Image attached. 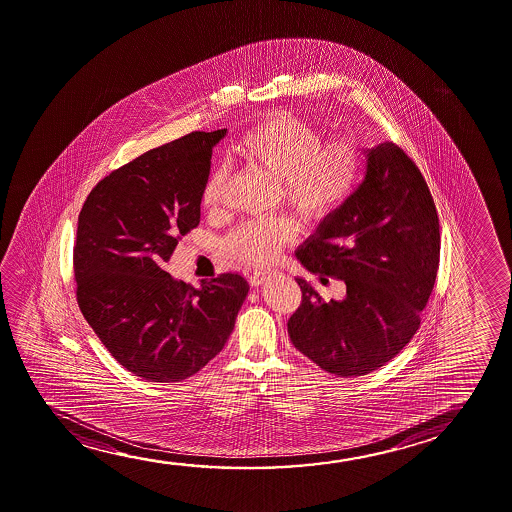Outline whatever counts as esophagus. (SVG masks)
<instances>
[{"label": "esophagus", "instance_id": "esophagus-1", "mask_svg": "<svg viewBox=\"0 0 512 512\" xmlns=\"http://www.w3.org/2000/svg\"><path fill=\"white\" fill-rule=\"evenodd\" d=\"M272 272H268V270H260V272H254L249 277V282H251L252 288H258V286H263V284H267L270 279H272Z\"/></svg>", "mask_w": 512, "mask_h": 512}]
</instances>
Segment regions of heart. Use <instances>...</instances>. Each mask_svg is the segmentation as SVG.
<instances>
[{"label":"heart","instance_id":"1","mask_svg":"<svg viewBox=\"0 0 512 512\" xmlns=\"http://www.w3.org/2000/svg\"><path fill=\"white\" fill-rule=\"evenodd\" d=\"M237 158L252 170L281 180L282 198L305 219L332 216L351 198L361 177L360 152L349 140L324 144L321 130L289 112L263 117L235 145ZM226 175L216 170L205 180L202 205L216 214L223 209ZM296 235L289 217L245 224L228 238V251L249 265H268L282 245Z\"/></svg>","mask_w":512,"mask_h":512}]
</instances>
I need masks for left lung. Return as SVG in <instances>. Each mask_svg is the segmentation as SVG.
<instances>
[{"label":"left lung","instance_id":"obj_1","mask_svg":"<svg viewBox=\"0 0 512 512\" xmlns=\"http://www.w3.org/2000/svg\"><path fill=\"white\" fill-rule=\"evenodd\" d=\"M365 158L360 186L295 252L312 274L346 282L342 302H324L296 277L303 300L288 321L293 346L339 377L370 374L411 342L439 268V217L418 166L393 142Z\"/></svg>","mask_w":512,"mask_h":512}]
</instances>
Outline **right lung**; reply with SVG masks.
I'll use <instances>...</instances> for the list:
<instances>
[{"label":"right lung","instance_id":"add662e5","mask_svg":"<svg viewBox=\"0 0 512 512\" xmlns=\"http://www.w3.org/2000/svg\"><path fill=\"white\" fill-rule=\"evenodd\" d=\"M226 130L195 131L100 180L80 210L77 300L103 346L152 382L188 379L230 339L249 282L223 274L193 288L165 270L200 223L212 149Z\"/></svg>","mask_w":512,"mask_h":512}]
</instances>
